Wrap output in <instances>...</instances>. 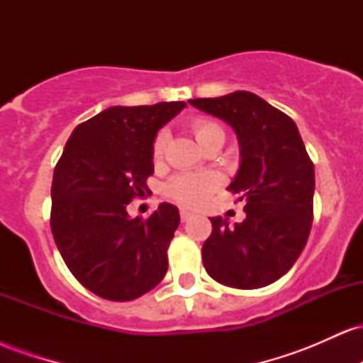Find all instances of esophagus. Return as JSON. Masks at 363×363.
<instances>
[{
  "mask_svg": "<svg viewBox=\"0 0 363 363\" xmlns=\"http://www.w3.org/2000/svg\"><path fill=\"white\" fill-rule=\"evenodd\" d=\"M179 215H181V222H182V223L187 222V220H189L191 216H193V213H191V211L187 210V208H181V211H179Z\"/></svg>",
  "mask_w": 363,
  "mask_h": 363,
  "instance_id": "1",
  "label": "esophagus"
}]
</instances>
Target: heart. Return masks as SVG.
<instances>
[{
    "label": "heart",
    "mask_w": 363,
    "mask_h": 363,
    "mask_svg": "<svg viewBox=\"0 0 363 363\" xmlns=\"http://www.w3.org/2000/svg\"><path fill=\"white\" fill-rule=\"evenodd\" d=\"M193 131L196 140L201 147H205L210 140L215 136H225L223 129L213 121H196L193 124ZM165 143H167V135L165 133H158L157 138L153 140L152 155L153 160L158 162L164 157ZM220 186V177L213 172H203V174H179L172 177L169 184L165 186V194L176 203H181L184 206L199 208L208 201L211 193Z\"/></svg>",
    "instance_id": "b5f03b06"
}]
</instances>
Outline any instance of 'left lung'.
Masks as SVG:
<instances>
[{"label":"left lung","mask_w":363,"mask_h":363,"mask_svg":"<svg viewBox=\"0 0 363 363\" xmlns=\"http://www.w3.org/2000/svg\"><path fill=\"white\" fill-rule=\"evenodd\" d=\"M196 109L222 119L239 140V170L228 191L244 201V222L215 216L203 264L215 281L252 290L281 278L307 244L312 227L314 165L297 124L252 91L193 99Z\"/></svg>","instance_id":"obj_1"}]
</instances>
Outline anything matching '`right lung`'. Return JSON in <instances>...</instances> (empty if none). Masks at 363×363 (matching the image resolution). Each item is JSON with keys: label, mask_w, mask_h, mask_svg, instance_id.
Returning a JSON list of instances; mask_svg holds the SVG:
<instances>
[{"label": "right lung", "mask_w": 363, "mask_h": 363, "mask_svg": "<svg viewBox=\"0 0 363 363\" xmlns=\"http://www.w3.org/2000/svg\"><path fill=\"white\" fill-rule=\"evenodd\" d=\"M186 102L114 106L78 124L54 169L51 230L85 289L107 301L141 297L164 280L179 210L162 203L148 220L128 205L148 193L153 140Z\"/></svg>", "instance_id": "add662e5"}]
</instances>
